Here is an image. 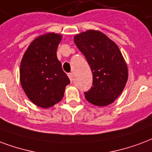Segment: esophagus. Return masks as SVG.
<instances>
[{
    "label": "esophagus",
    "instance_id": "1",
    "mask_svg": "<svg viewBox=\"0 0 152 152\" xmlns=\"http://www.w3.org/2000/svg\"><path fill=\"white\" fill-rule=\"evenodd\" d=\"M67 76H68V77H69V79H70L71 82H72V80H73V74L72 73H68V75H67Z\"/></svg>",
    "mask_w": 152,
    "mask_h": 152
}]
</instances>
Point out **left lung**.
Wrapping results in <instances>:
<instances>
[{"label":"left lung","instance_id":"8db88e82","mask_svg":"<svg viewBox=\"0 0 152 152\" xmlns=\"http://www.w3.org/2000/svg\"><path fill=\"white\" fill-rule=\"evenodd\" d=\"M74 42L93 72V87L85 98L96 106L113 103L128 79V68L118 45L101 31L88 30L76 34Z\"/></svg>","mask_w":152,"mask_h":152}]
</instances>
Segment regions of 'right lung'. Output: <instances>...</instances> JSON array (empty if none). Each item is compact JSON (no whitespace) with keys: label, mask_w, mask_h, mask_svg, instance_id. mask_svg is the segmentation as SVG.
I'll list each match as a JSON object with an SVG mask.
<instances>
[{"label":"right lung","mask_w":152,"mask_h":152,"mask_svg":"<svg viewBox=\"0 0 152 152\" xmlns=\"http://www.w3.org/2000/svg\"><path fill=\"white\" fill-rule=\"evenodd\" d=\"M61 39V34L56 33L37 37L29 45L20 65V81L26 95L43 109L59 103L70 84L56 55Z\"/></svg>","instance_id":"1"}]
</instances>
